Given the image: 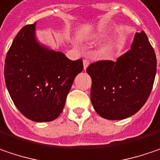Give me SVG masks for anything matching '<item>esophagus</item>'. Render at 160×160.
Masks as SVG:
<instances>
[{
  "label": "esophagus",
  "mask_w": 160,
  "mask_h": 160,
  "mask_svg": "<svg viewBox=\"0 0 160 160\" xmlns=\"http://www.w3.org/2000/svg\"><path fill=\"white\" fill-rule=\"evenodd\" d=\"M83 65H84V70H86V68H88V66H89V61L87 59H84L83 61Z\"/></svg>",
  "instance_id": "34e87169"
}]
</instances>
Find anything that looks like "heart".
Segmentation results:
<instances>
[{
    "label": "heart",
    "instance_id": "obj_1",
    "mask_svg": "<svg viewBox=\"0 0 160 160\" xmlns=\"http://www.w3.org/2000/svg\"><path fill=\"white\" fill-rule=\"evenodd\" d=\"M98 37V34L97 33H90L88 35H85L84 37V40H92V39H94ZM102 52L104 55L106 56H110L112 52V44H106L104 47H103V49H102Z\"/></svg>",
    "mask_w": 160,
    "mask_h": 160
}]
</instances>
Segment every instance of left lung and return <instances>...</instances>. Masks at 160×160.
<instances>
[{
    "instance_id": "obj_1",
    "label": "left lung",
    "mask_w": 160,
    "mask_h": 160,
    "mask_svg": "<svg viewBox=\"0 0 160 160\" xmlns=\"http://www.w3.org/2000/svg\"><path fill=\"white\" fill-rule=\"evenodd\" d=\"M86 71L92 78L91 102L95 112L107 120H123L139 112L148 100L156 76V55L141 31L115 62L98 61Z\"/></svg>"
}]
</instances>
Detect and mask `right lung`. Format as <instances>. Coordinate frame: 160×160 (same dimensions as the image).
<instances>
[{"mask_svg": "<svg viewBox=\"0 0 160 160\" xmlns=\"http://www.w3.org/2000/svg\"><path fill=\"white\" fill-rule=\"evenodd\" d=\"M82 59L72 61L64 53L40 43L36 23L20 29L7 53L4 77L12 101L28 119L45 122L62 112Z\"/></svg>", "mask_w": 160, "mask_h": 160, "instance_id": "1", "label": "right lung"}]
</instances>
